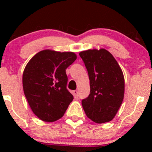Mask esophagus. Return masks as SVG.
<instances>
[{
	"instance_id": "obj_1",
	"label": "esophagus",
	"mask_w": 152,
	"mask_h": 152,
	"mask_svg": "<svg viewBox=\"0 0 152 152\" xmlns=\"http://www.w3.org/2000/svg\"><path fill=\"white\" fill-rule=\"evenodd\" d=\"M78 91H76V90H75V91H73V94H74V97H77L78 96Z\"/></svg>"
}]
</instances>
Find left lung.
<instances>
[{
	"label": "left lung",
	"mask_w": 152,
	"mask_h": 152,
	"mask_svg": "<svg viewBox=\"0 0 152 152\" xmlns=\"http://www.w3.org/2000/svg\"><path fill=\"white\" fill-rule=\"evenodd\" d=\"M90 80V94L81 102L86 116L97 124L110 121L124 96V77L112 54L104 48L79 53Z\"/></svg>",
	"instance_id": "8db88e82"
}]
</instances>
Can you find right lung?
Here are the masks:
<instances>
[{"label": "right lung", "mask_w": 152, "mask_h": 152, "mask_svg": "<svg viewBox=\"0 0 152 152\" xmlns=\"http://www.w3.org/2000/svg\"><path fill=\"white\" fill-rule=\"evenodd\" d=\"M74 52L43 50L29 61L23 74L24 94L35 115L53 122L64 116L74 96L66 88V69L76 61Z\"/></svg>", "instance_id": "add662e5"}]
</instances>
